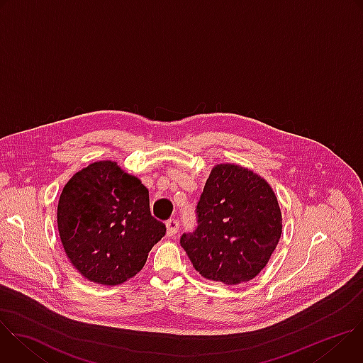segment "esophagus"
I'll return each mask as SVG.
<instances>
[{"instance_id":"34e87169","label":"esophagus","mask_w":363,"mask_h":363,"mask_svg":"<svg viewBox=\"0 0 363 363\" xmlns=\"http://www.w3.org/2000/svg\"><path fill=\"white\" fill-rule=\"evenodd\" d=\"M179 230V221L177 218H171L167 221V231L169 237H174Z\"/></svg>"}]
</instances>
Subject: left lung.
<instances>
[{
	"label": "left lung",
	"instance_id": "8db88e82",
	"mask_svg": "<svg viewBox=\"0 0 363 363\" xmlns=\"http://www.w3.org/2000/svg\"><path fill=\"white\" fill-rule=\"evenodd\" d=\"M195 214V230L184 233L179 242L202 277L228 286L260 273L281 235V213L272 186L231 164L211 171Z\"/></svg>",
	"mask_w": 363,
	"mask_h": 363
}]
</instances>
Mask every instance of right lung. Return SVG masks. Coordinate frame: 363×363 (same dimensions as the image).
<instances>
[{
  "mask_svg": "<svg viewBox=\"0 0 363 363\" xmlns=\"http://www.w3.org/2000/svg\"><path fill=\"white\" fill-rule=\"evenodd\" d=\"M57 225L76 270L105 286L138 274L167 234L165 224L150 214L147 188L111 161L89 165L66 184Z\"/></svg>",
  "mask_w": 363,
  "mask_h": 363,
  "instance_id": "right-lung-1",
  "label": "right lung"
}]
</instances>
